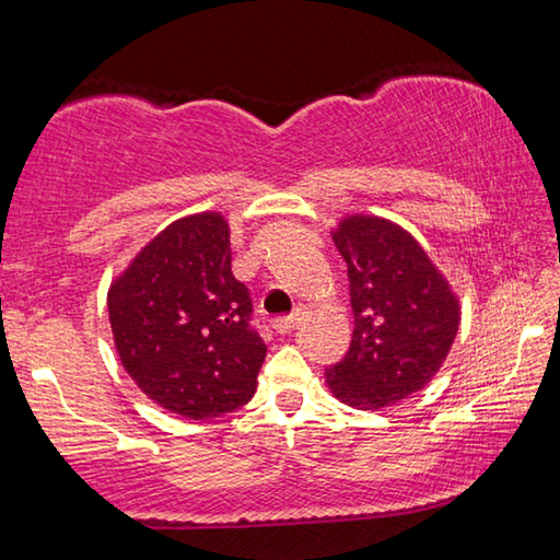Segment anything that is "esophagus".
I'll return each mask as SVG.
<instances>
[{
  "label": "esophagus",
  "mask_w": 560,
  "mask_h": 560,
  "mask_svg": "<svg viewBox=\"0 0 560 560\" xmlns=\"http://www.w3.org/2000/svg\"><path fill=\"white\" fill-rule=\"evenodd\" d=\"M299 320H301V314H291V316H283V318H273L271 326H273V330H277V334H291V330L299 326Z\"/></svg>",
  "instance_id": "obj_1"
}]
</instances>
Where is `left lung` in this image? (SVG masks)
<instances>
[{"mask_svg":"<svg viewBox=\"0 0 560 560\" xmlns=\"http://www.w3.org/2000/svg\"><path fill=\"white\" fill-rule=\"evenodd\" d=\"M348 264L355 328L328 390L358 410H383L420 393L447 360L459 299L415 236L385 217L348 214L334 230Z\"/></svg>","mask_w":560,"mask_h":560,"instance_id":"1","label":"left lung"}]
</instances>
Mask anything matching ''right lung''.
<instances>
[{"label":"right lung","mask_w":560,"mask_h":560,"mask_svg":"<svg viewBox=\"0 0 560 560\" xmlns=\"http://www.w3.org/2000/svg\"><path fill=\"white\" fill-rule=\"evenodd\" d=\"M126 373L155 405L210 420L257 390L267 346L249 326V289L232 273L230 224L189 214L153 236L108 289Z\"/></svg>","instance_id":"right-lung-1"}]
</instances>
